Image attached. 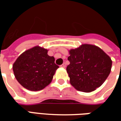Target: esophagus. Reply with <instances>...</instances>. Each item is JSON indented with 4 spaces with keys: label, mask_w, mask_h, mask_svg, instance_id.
<instances>
[{
    "label": "esophagus",
    "mask_w": 121,
    "mask_h": 121,
    "mask_svg": "<svg viewBox=\"0 0 121 121\" xmlns=\"http://www.w3.org/2000/svg\"><path fill=\"white\" fill-rule=\"evenodd\" d=\"M61 67H63V68H65L66 67V65H65V63H63L62 65H60Z\"/></svg>",
    "instance_id": "esophagus-1"
}]
</instances>
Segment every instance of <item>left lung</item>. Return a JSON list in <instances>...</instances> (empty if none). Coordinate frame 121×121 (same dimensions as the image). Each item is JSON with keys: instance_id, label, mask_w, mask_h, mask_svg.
I'll return each instance as SVG.
<instances>
[{"instance_id": "left-lung-1", "label": "left lung", "mask_w": 121, "mask_h": 121, "mask_svg": "<svg viewBox=\"0 0 121 121\" xmlns=\"http://www.w3.org/2000/svg\"><path fill=\"white\" fill-rule=\"evenodd\" d=\"M69 53L67 59L70 64L67 67V72L70 83L78 91H94L109 76L112 60L101 48L85 44Z\"/></svg>"}]
</instances>
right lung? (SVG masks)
Listing matches in <instances>:
<instances>
[{"label":"right lung","mask_w":121,"mask_h":121,"mask_svg":"<svg viewBox=\"0 0 121 121\" xmlns=\"http://www.w3.org/2000/svg\"><path fill=\"white\" fill-rule=\"evenodd\" d=\"M48 50L35 47L25 51L18 57L13 65L17 80L22 86L30 91H40L52 82L59 66Z\"/></svg>","instance_id":"obj_1"}]
</instances>
